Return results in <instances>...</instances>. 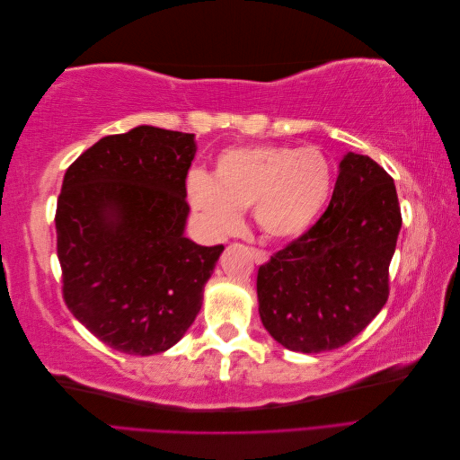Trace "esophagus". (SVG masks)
Returning a JSON list of instances; mask_svg holds the SVG:
<instances>
[{"instance_id":"1","label":"esophagus","mask_w":460,"mask_h":460,"mask_svg":"<svg viewBox=\"0 0 460 460\" xmlns=\"http://www.w3.org/2000/svg\"><path fill=\"white\" fill-rule=\"evenodd\" d=\"M252 255L257 264H262L269 261V252H264V249H259V247H252Z\"/></svg>"}]
</instances>
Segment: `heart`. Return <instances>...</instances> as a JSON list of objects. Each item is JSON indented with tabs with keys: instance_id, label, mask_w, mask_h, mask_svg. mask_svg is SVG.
<instances>
[{
	"instance_id": "b5f03b06",
	"label": "heart",
	"mask_w": 460,
	"mask_h": 460,
	"mask_svg": "<svg viewBox=\"0 0 460 460\" xmlns=\"http://www.w3.org/2000/svg\"><path fill=\"white\" fill-rule=\"evenodd\" d=\"M333 188V169L323 151L291 146H247L222 151L215 176L191 171L188 199L211 234L240 226L252 207L257 228L272 240L309 230L324 211Z\"/></svg>"
}]
</instances>
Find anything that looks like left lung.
<instances>
[{"label": "left lung", "mask_w": 460, "mask_h": 460, "mask_svg": "<svg viewBox=\"0 0 460 460\" xmlns=\"http://www.w3.org/2000/svg\"><path fill=\"white\" fill-rule=\"evenodd\" d=\"M399 230L394 178L370 157L347 153L324 215L259 267L262 326L289 351L349 343L387 301Z\"/></svg>", "instance_id": "1"}]
</instances>
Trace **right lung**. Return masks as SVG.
Returning <instances> with one entry per match:
<instances>
[{
	"instance_id": "add662e5",
	"label": "right lung",
	"mask_w": 460,
	"mask_h": 460,
	"mask_svg": "<svg viewBox=\"0 0 460 460\" xmlns=\"http://www.w3.org/2000/svg\"><path fill=\"white\" fill-rule=\"evenodd\" d=\"M193 134L137 127L68 166L55 211L63 299L111 349L157 355L196 320L225 245L184 235Z\"/></svg>"
}]
</instances>
